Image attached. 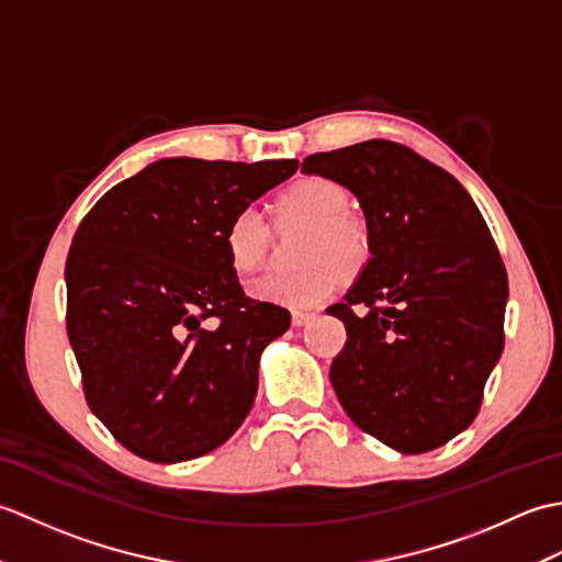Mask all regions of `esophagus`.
Returning <instances> with one entry per match:
<instances>
[{
  "label": "esophagus",
  "instance_id": "esophagus-1",
  "mask_svg": "<svg viewBox=\"0 0 562 562\" xmlns=\"http://www.w3.org/2000/svg\"><path fill=\"white\" fill-rule=\"evenodd\" d=\"M312 318H316L314 312H302V308H294V312H292V326H296V328L306 326Z\"/></svg>",
  "mask_w": 562,
  "mask_h": 562
}]
</instances>
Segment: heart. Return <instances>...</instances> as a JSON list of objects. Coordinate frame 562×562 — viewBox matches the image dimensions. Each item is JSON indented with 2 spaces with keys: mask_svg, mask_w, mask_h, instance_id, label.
<instances>
[{
  "mask_svg": "<svg viewBox=\"0 0 562 562\" xmlns=\"http://www.w3.org/2000/svg\"><path fill=\"white\" fill-rule=\"evenodd\" d=\"M278 220L308 224L300 260L304 268L294 272H274L250 284L248 292L260 302L312 308L336 294L342 274L360 272L367 260V236L362 226L345 217L350 198L342 186L328 178L308 176L292 183L278 198ZM222 244L229 266L238 274H248L266 260L270 226L256 207L236 210L224 226Z\"/></svg>",
  "mask_w": 562,
  "mask_h": 562,
  "instance_id": "heart-1",
  "label": "heart"
}]
</instances>
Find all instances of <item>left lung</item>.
I'll return each instance as SVG.
<instances>
[{
    "instance_id": "left-lung-1",
    "label": "left lung",
    "mask_w": 562,
    "mask_h": 562,
    "mask_svg": "<svg viewBox=\"0 0 562 562\" xmlns=\"http://www.w3.org/2000/svg\"><path fill=\"white\" fill-rule=\"evenodd\" d=\"M302 173L348 188L367 220L372 258L328 306L348 330L330 364L340 405L401 453L447 445L479 415L505 348L507 270L483 214L457 178L398 142L312 154Z\"/></svg>"
}]
</instances>
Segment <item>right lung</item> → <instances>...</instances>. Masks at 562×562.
Returning <instances> with one entry per match:
<instances>
[{"instance_id":"add662e5","label":"right lung","mask_w":562,"mask_h":562,"mask_svg":"<svg viewBox=\"0 0 562 562\" xmlns=\"http://www.w3.org/2000/svg\"><path fill=\"white\" fill-rule=\"evenodd\" d=\"M296 166L161 159L81 220L65 266L67 336L89 408L137 457L198 459L246 420L260 352L290 312L244 294L222 234Z\"/></svg>"}]
</instances>
